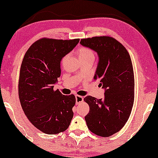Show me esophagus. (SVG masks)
<instances>
[{
    "label": "esophagus",
    "mask_w": 158,
    "mask_h": 158,
    "mask_svg": "<svg viewBox=\"0 0 158 158\" xmlns=\"http://www.w3.org/2000/svg\"><path fill=\"white\" fill-rule=\"evenodd\" d=\"M83 100H84L83 97L79 96V95H76V104H79V103H81V102H83Z\"/></svg>",
    "instance_id": "obj_1"
}]
</instances>
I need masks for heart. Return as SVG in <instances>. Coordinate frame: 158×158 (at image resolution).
<instances>
[{
  "mask_svg": "<svg viewBox=\"0 0 158 158\" xmlns=\"http://www.w3.org/2000/svg\"><path fill=\"white\" fill-rule=\"evenodd\" d=\"M79 59H87V58H94V54L93 51L89 48L82 47L79 50Z\"/></svg>",
  "mask_w": 158,
  "mask_h": 158,
  "instance_id": "b5f03b06",
  "label": "heart"
}]
</instances>
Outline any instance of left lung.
<instances>
[{"label": "left lung", "mask_w": 158, "mask_h": 158, "mask_svg": "<svg viewBox=\"0 0 158 158\" xmlns=\"http://www.w3.org/2000/svg\"><path fill=\"white\" fill-rule=\"evenodd\" d=\"M80 44L97 53L99 62L94 79L104 89V98L87 96L89 106L85 117L89 130L101 137L119 132L128 120L135 99V78L130 56L114 38L96 36L81 39Z\"/></svg>", "instance_id": "obj_1"}]
</instances>
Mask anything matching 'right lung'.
Listing matches in <instances>:
<instances>
[{
	"label": "right lung",
	"instance_id": "obj_1",
	"mask_svg": "<svg viewBox=\"0 0 158 158\" xmlns=\"http://www.w3.org/2000/svg\"><path fill=\"white\" fill-rule=\"evenodd\" d=\"M79 39L58 40L43 38L27 50L22 61L19 96L26 116L33 125L46 134L65 131L73 118L74 94L54 90L61 75L62 58L74 49Z\"/></svg>",
	"mask_w": 158,
	"mask_h": 158
}]
</instances>
